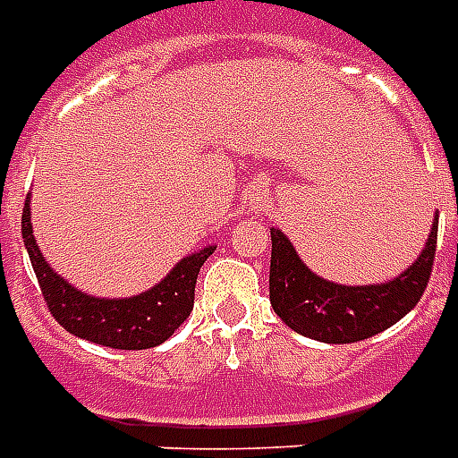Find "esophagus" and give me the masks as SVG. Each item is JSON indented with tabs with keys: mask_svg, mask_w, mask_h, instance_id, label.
I'll return each mask as SVG.
<instances>
[{
	"mask_svg": "<svg viewBox=\"0 0 458 458\" xmlns=\"http://www.w3.org/2000/svg\"><path fill=\"white\" fill-rule=\"evenodd\" d=\"M247 199H250V206L252 208H262L269 201V184L264 179H255L250 191H247Z\"/></svg>",
	"mask_w": 458,
	"mask_h": 458,
	"instance_id": "1",
	"label": "esophagus"
}]
</instances>
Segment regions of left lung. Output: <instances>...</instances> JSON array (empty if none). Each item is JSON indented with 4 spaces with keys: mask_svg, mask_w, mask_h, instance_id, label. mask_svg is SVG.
I'll list each match as a JSON object with an SVG mask.
<instances>
[{
    "mask_svg": "<svg viewBox=\"0 0 458 458\" xmlns=\"http://www.w3.org/2000/svg\"><path fill=\"white\" fill-rule=\"evenodd\" d=\"M437 223L418 262L388 284L342 286L315 276L301 262L291 240L272 228L269 301L291 330L330 344H350L384 333L418 306L437 255Z\"/></svg>",
    "mask_w": 458,
    "mask_h": 458,
    "instance_id": "left-lung-1",
    "label": "left lung"
}]
</instances>
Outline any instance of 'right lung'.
I'll return each mask as SVG.
<instances>
[{
    "label": "right lung",
    "instance_id": "1",
    "mask_svg": "<svg viewBox=\"0 0 458 458\" xmlns=\"http://www.w3.org/2000/svg\"><path fill=\"white\" fill-rule=\"evenodd\" d=\"M21 235L50 315L67 333L114 350H150L172 337L194 310L196 276L213 255V247H203L184 257L157 286L140 296L94 298L60 279L43 259L30 228L29 201L23 203Z\"/></svg>",
    "mask_w": 458,
    "mask_h": 458
}]
</instances>
